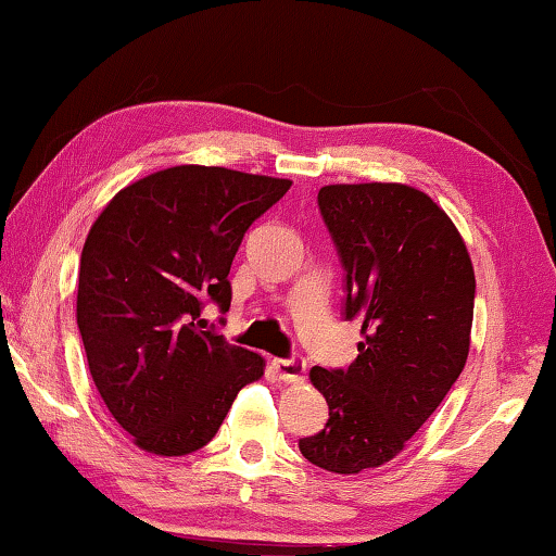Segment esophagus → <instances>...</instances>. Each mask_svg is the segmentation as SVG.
Listing matches in <instances>:
<instances>
[{
    "label": "esophagus",
    "mask_w": 556,
    "mask_h": 556,
    "mask_svg": "<svg viewBox=\"0 0 556 556\" xmlns=\"http://www.w3.org/2000/svg\"><path fill=\"white\" fill-rule=\"evenodd\" d=\"M271 368L279 376V381L285 383H299L304 381L306 374V361L302 356H292V358H275L271 361Z\"/></svg>",
    "instance_id": "esophagus-1"
}]
</instances>
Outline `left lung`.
Instances as JSON below:
<instances>
[{"label": "left lung", "mask_w": 556, "mask_h": 556, "mask_svg": "<svg viewBox=\"0 0 556 556\" xmlns=\"http://www.w3.org/2000/svg\"><path fill=\"white\" fill-rule=\"evenodd\" d=\"M319 210L346 271L343 319L361 321V341L349 368H312L329 420L299 451L356 475L393 460L463 374L475 271L453 219L410 185H326Z\"/></svg>", "instance_id": "1"}]
</instances>
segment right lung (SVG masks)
Instances as JSON below:
<instances>
[{
	"label": "right lung",
	"mask_w": 556,
	"mask_h": 556,
	"mask_svg": "<svg viewBox=\"0 0 556 556\" xmlns=\"http://www.w3.org/2000/svg\"><path fill=\"white\" fill-rule=\"evenodd\" d=\"M292 180L175 165L123 188L86 237L76 321L105 408L155 455L200 451L264 358L230 346L205 304L230 309V267Z\"/></svg>",
	"instance_id": "1"
}]
</instances>
